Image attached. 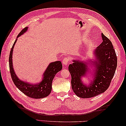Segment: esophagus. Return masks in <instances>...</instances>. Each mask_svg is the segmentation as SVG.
I'll list each match as a JSON object with an SVG mask.
<instances>
[{"label":"esophagus","instance_id":"1","mask_svg":"<svg viewBox=\"0 0 126 126\" xmlns=\"http://www.w3.org/2000/svg\"><path fill=\"white\" fill-rule=\"evenodd\" d=\"M69 62V58L68 57H66L65 58H64L63 60V64L64 65H68Z\"/></svg>","mask_w":126,"mask_h":126}]
</instances>
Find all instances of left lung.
<instances>
[{"label":"left lung","mask_w":126,"mask_h":126,"mask_svg":"<svg viewBox=\"0 0 126 126\" xmlns=\"http://www.w3.org/2000/svg\"><path fill=\"white\" fill-rule=\"evenodd\" d=\"M101 36L103 42L94 50V61L90 60V63H88V61L73 60V63L69 65L72 89L81 98L93 97L104 93L110 85L116 70L117 57L113 44L102 33ZM90 66L94 67L92 73L90 71ZM88 73L92 75L93 79L90 84L86 85L81 79Z\"/></svg>","instance_id":"1"}]
</instances>
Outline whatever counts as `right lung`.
Returning <instances> with one entry per match:
<instances>
[{"instance_id": "add662e5", "label": "right lung", "mask_w": 126, "mask_h": 126, "mask_svg": "<svg viewBox=\"0 0 126 126\" xmlns=\"http://www.w3.org/2000/svg\"><path fill=\"white\" fill-rule=\"evenodd\" d=\"M28 27H26L18 34L17 39L13 44L10 51L9 56L10 71L12 81L16 86L23 93L29 97L33 98H42L47 97L51 92L52 82L56 74L62 69V64L61 61H56L50 63L43 73L42 81L37 83H30L20 79L16 75L13 67L12 55L15 45L19 37L22 36L27 31Z\"/></svg>"}]
</instances>
